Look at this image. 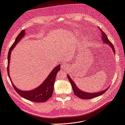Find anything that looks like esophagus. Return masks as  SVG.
<instances>
[{
	"label": "esophagus",
	"instance_id": "esophagus-1",
	"mask_svg": "<svg viewBox=\"0 0 125 125\" xmlns=\"http://www.w3.org/2000/svg\"><path fill=\"white\" fill-rule=\"evenodd\" d=\"M61 67H62V68L63 69H65V68H66V64H65V63H63L61 65Z\"/></svg>",
	"mask_w": 125,
	"mask_h": 125
}]
</instances>
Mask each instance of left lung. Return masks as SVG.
<instances>
[{"label":"left lung","mask_w":125,"mask_h":125,"mask_svg":"<svg viewBox=\"0 0 125 125\" xmlns=\"http://www.w3.org/2000/svg\"><path fill=\"white\" fill-rule=\"evenodd\" d=\"M101 31V33H102V39L103 41V42L104 43H106V44L109 45V46H110L111 48L112 49V50L114 51V52L115 53V49H114V47L113 46V45L112 44L109 39H108L107 37H106V35L105 34V33L104 32V31ZM68 75V80H69L70 83H71L72 86V88L73 90V91L74 93V94L77 97H78L79 98H80L81 99H92L94 98V97H98L101 96L102 94H103L104 93H105L106 91H107L108 88H106V89L104 90V91H102L97 92V93H88V92H85L83 91H81L79 89V88L77 87L76 85L75 84V83L72 80V79L70 78V77Z\"/></svg>","instance_id":"8db88e82"}]
</instances>
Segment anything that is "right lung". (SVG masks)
<instances>
[{
	"mask_svg": "<svg viewBox=\"0 0 125 125\" xmlns=\"http://www.w3.org/2000/svg\"><path fill=\"white\" fill-rule=\"evenodd\" d=\"M25 34V31H22L20 34L18 35L15 39V42H13L12 46H11L9 50L8 55V68L7 71L8 76L10 78V80L11 82V83L13 86V88L19 94L20 96H21L23 98L27 99V100L31 101V102H37V103H42V102H45L50 98L52 96L53 91V86L55 83V81L56 79V75L57 74L58 72L60 70L61 65L59 64L52 71L50 74L47 77V78L45 79V80L42 83V84L40 85L39 87H37L35 89L28 91H22L16 87L13 84V83L11 81L10 78V73H9V63L10 61V56L11 52L12 50L15 47L16 45L17 44V42H20L22 38H23Z\"/></svg>",
	"mask_w": 125,
	"mask_h": 125,
	"instance_id": "add662e5",
	"label": "right lung"
}]
</instances>
